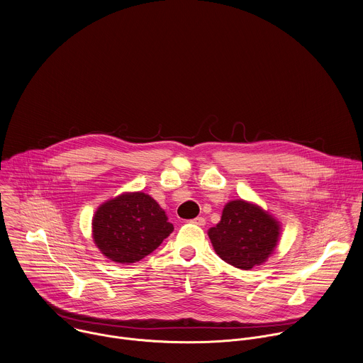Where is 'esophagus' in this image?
Masks as SVG:
<instances>
[{
	"label": "esophagus",
	"mask_w": 363,
	"mask_h": 363,
	"mask_svg": "<svg viewBox=\"0 0 363 363\" xmlns=\"http://www.w3.org/2000/svg\"><path fill=\"white\" fill-rule=\"evenodd\" d=\"M191 223H194V225H198V226H205L206 220H205V218H202V216H198V218L192 219V220H191Z\"/></svg>",
	"instance_id": "1"
}]
</instances>
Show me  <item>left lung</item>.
Returning a JSON list of instances; mask_svg holds the SVG:
<instances>
[{
    "label": "left lung",
    "mask_w": 363,
    "mask_h": 363,
    "mask_svg": "<svg viewBox=\"0 0 363 363\" xmlns=\"http://www.w3.org/2000/svg\"><path fill=\"white\" fill-rule=\"evenodd\" d=\"M279 230V223L267 212L240 199L225 206L220 222L211 228L208 235L222 260L250 270L272 255Z\"/></svg>",
    "instance_id": "obj_1"
}]
</instances>
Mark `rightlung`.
<instances>
[{
	"label": "right lung",
	"instance_id": "right-lung-1",
	"mask_svg": "<svg viewBox=\"0 0 363 363\" xmlns=\"http://www.w3.org/2000/svg\"><path fill=\"white\" fill-rule=\"evenodd\" d=\"M174 230L165 212L147 194H124L103 203L93 218V239L116 263H135Z\"/></svg>",
	"mask_w": 363,
	"mask_h": 363
}]
</instances>
